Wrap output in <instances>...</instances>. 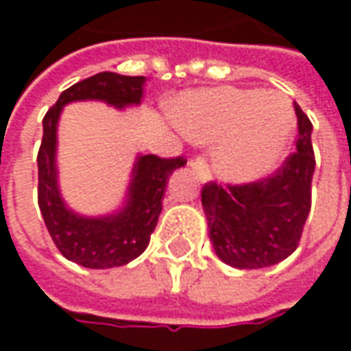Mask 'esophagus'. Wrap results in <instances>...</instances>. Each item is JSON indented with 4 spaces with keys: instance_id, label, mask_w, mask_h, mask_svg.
Here are the masks:
<instances>
[{
    "instance_id": "34e87169",
    "label": "esophagus",
    "mask_w": 351,
    "mask_h": 351,
    "mask_svg": "<svg viewBox=\"0 0 351 351\" xmlns=\"http://www.w3.org/2000/svg\"><path fill=\"white\" fill-rule=\"evenodd\" d=\"M190 167L193 169V173L197 175L199 182L205 184L210 180V171H208V165L203 158H195V160L190 161Z\"/></svg>"
}]
</instances>
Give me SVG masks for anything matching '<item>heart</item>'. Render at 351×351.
I'll list each match as a JSON object with an SVG mask.
<instances>
[{
    "label": "heart",
    "mask_w": 351,
    "mask_h": 351,
    "mask_svg": "<svg viewBox=\"0 0 351 351\" xmlns=\"http://www.w3.org/2000/svg\"><path fill=\"white\" fill-rule=\"evenodd\" d=\"M175 120L199 143L220 141L214 169L229 182L259 180L276 167L291 143L295 112L282 93L220 86L176 103Z\"/></svg>",
    "instance_id": "1"
}]
</instances>
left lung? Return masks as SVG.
I'll return each instance as SVG.
<instances>
[{
	"instance_id": "1",
	"label": "left lung",
	"mask_w": 351,
	"mask_h": 351,
	"mask_svg": "<svg viewBox=\"0 0 351 351\" xmlns=\"http://www.w3.org/2000/svg\"><path fill=\"white\" fill-rule=\"evenodd\" d=\"M297 152L274 175L243 186L205 184L201 203L216 256L235 269H263L289 258L310 213L312 123L295 103Z\"/></svg>"
}]
</instances>
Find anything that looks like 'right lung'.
I'll list each match as a JSON object with an SVG mask.
<instances>
[{
	"label": "right lung",
	"instance_id": "add662e5",
	"mask_svg": "<svg viewBox=\"0 0 351 351\" xmlns=\"http://www.w3.org/2000/svg\"><path fill=\"white\" fill-rule=\"evenodd\" d=\"M145 82V77L97 73L62 92L56 105L43 118V141L37 156V195L43 220L62 256L88 269L122 267L146 250L160 218L161 199L169 178L176 169L186 165V160L138 154L122 208L105 216H82L65 205L58 184L60 114L65 105L75 101H103L118 110L138 105Z\"/></svg>",
	"mask_w": 351,
	"mask_h": 351
}]
</instances>
